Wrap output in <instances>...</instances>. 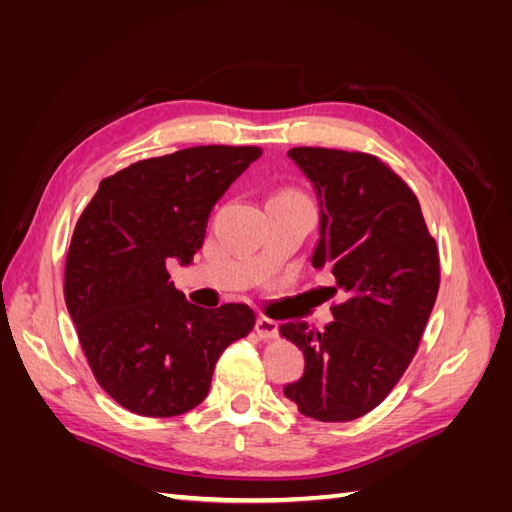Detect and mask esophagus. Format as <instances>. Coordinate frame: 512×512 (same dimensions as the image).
I'll return each mask as SVG.
<instances>
[{
  "label": "esophagus",
  "mask_w": 512,
  "mask_h": 512,
  "mask_svg": "<svg viewBox=\"0 0 512 512\" xmlns=\"http://www.w3.org/2000/svg\"><path fill=\"white\" fill-rule=\"evenodd\" d=\"M255 332H257L259 339H264V341L275 339V336L279 334V325H277V321H273V319L259 317V319L255 321Z\"/></svg>",
  "instance_id": "esophagus-1"
}]
</instances>
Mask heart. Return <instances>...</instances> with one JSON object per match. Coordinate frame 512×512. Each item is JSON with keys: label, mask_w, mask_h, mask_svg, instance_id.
<instances>
[{"label": "heart", "mask_w": 512, "mask_h": 512, "mask_svg": "<svg viewBox=\"0 0 512 512\" xmlns=\"http://www.w3.org/2000/svg\"><path fill=\"white\" fill-rule=\"evenodd\" d=\"M277 195H297V193H288V191H286V193H277Z\"/></svg>", "instance_id": "b5f03b06"}]
</instances>
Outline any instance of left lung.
<instances>
[{"label": "left lung", "mask_w": 512, "mask_h": 512, "mask_svg": "<svg viewBox=\"0 0 512 512\" xmlns=\"http://www.w3.org/2000/svg\"><path fill=\"white\" fill-rule=\"evenodd\" d=\"M321 206L312 266L328 268L343 295L321 332L306 321L279 328L306 358L284 387L299 413L321 422L365 416L385 400L418 350L440 286L438 246L418 198L376 156L288 151Z\"/></svg>", "instance_id": "obj_1"}]
</instances>
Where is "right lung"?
<instances>
[{"label": "right lung", "instance_id": "add662e5", "mask_svg": "<svg viewBox=\"0 0 512 512\" xmlns=\"http://www.w3.org/2000/svg\"><path fill=\"white\" fill-rule=\"evenodd\" d=\"M262 156L206 145L140 160L101 180L74 226L65 306L99 385L118 405L171 418L209 394L217 358L255 325L244 303L206 310L173 288L224 191Z\"/></svg>", "mask_w": 512, "mask_h": 512}]
</instances>
